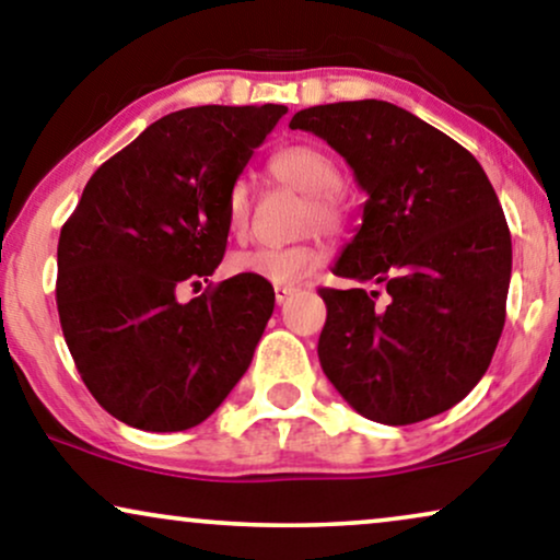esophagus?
Returning <instances> with one entry per match:
<instances>
[{
	"instance_id": "34e87169",
	"label": "esophagus",
	"mask_w": 560,
	"mask_h": 560,
	"mask_svg": "<svg viewBox=\"0 0 560 560\" xmlns=\"http://www.w3.org/2000/svg\"><path fill=\"white\" fill-rule=\"evenodd\" d=\"M298 293V288H293V285H275V301H278L280 305L288 301L290 295H295Z\"/></svg>"
}]
</instances>
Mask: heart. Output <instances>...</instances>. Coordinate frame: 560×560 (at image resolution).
<instances>
[{
	"mask_svg": "<svg viewBox=\"0 0 560 560\" xmlns=\"http://www.w3.org/2000/svg\"><path fill=\"white\" fill-rule=\"evenodd\" d=\"M267 171L278 183L301 190L308 196V211L305 224L320 226L334 232L343 224L341 186L343 173L339 160L316 144H288L272 152L267 160ZM226 226L234 236H242L249 226V190L242 180H236L226 194L224 206ZM324 262V244L301 242L290 247H257L240 252L229 259V267L236 275H252V278L267 280L272 285H288L298 282L316 270Z\"/></svg>",
	"mask_w": 560,
	"mask_h": 560,
	"instance_id": "1",
	"label": "heart"
}]
</instances>
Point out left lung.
I'll list each match as a JSON object with an SVG mask.
<instances>
[{
  "mask_svg": "<svg viewBox=\"0 0 560 560\" xmlns=\"http://www.w3.org/2000/svg\"><path fill=\"white\" fill-rule=\"evenodd\" d=\"M347 160L366 194L334 275L385 285L320 288L318 359L359 416L408 425L454 408L485 377L504 326L512 240L477 158L389 102L311 106L290 119Z\"/></svg>",
  "mask_w": 560,
  "mask_h": 560,
  "instance_id": "left-lung-1",
  "label": "left lung"
}]
</instances>
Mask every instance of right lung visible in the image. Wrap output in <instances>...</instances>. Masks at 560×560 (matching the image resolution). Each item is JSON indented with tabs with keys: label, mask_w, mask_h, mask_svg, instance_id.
Segmentation results:
<instances>
[{
	"label": "right lung",
	"mask_w": 560,
	"mask_h": 560,
	"mask_svg": "<svg viewBox=\"0 0 560 560\" xmlns=\"http://www.w3.org/2000/svg\"><path fill=\"white\" fill-rule=\"evenodd\" d=\"M288 109L190 106L106 160L60 229L56 303L83 385L152 433L203 423L247 372L275 290L234 275L180 303L226 252V194Z\"/></svg>",
	"instance_id": "add662e5"
}]
</instances>
